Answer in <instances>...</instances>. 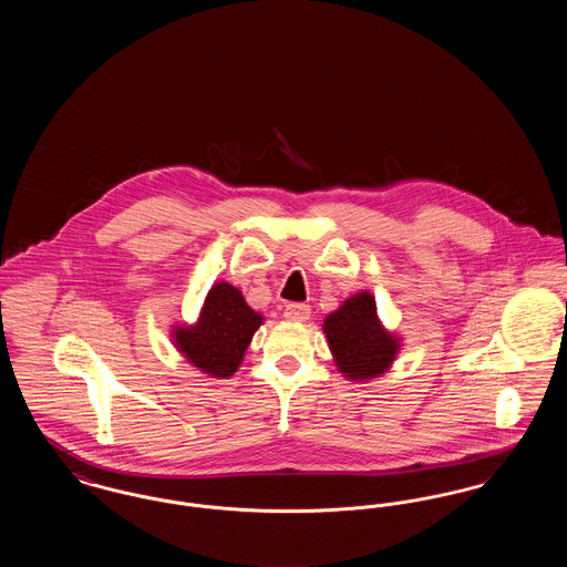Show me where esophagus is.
<instances>
[{"label":"esophagus","mask_w":567,"mask_h":567,"mask_svg":"<svg viewBox=\"0 0 567 567\" xmlns=\"http://www.w3.org/2000/svg\"><path fill=\"white\" fill-rule=\"evenodd\" d=\"M285 317L289 321H297V323L308 321L310 319V306L308 303H287L285 306Z\"/></svg>","instance_id":"obj_1"}]
</instances>
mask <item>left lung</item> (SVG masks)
<instances>
[{
    "instance_id": "obj_1",
    "label": "left lung",
    "mask_w": 567,
    "mask_h": 567,
    "mask_svg": "<svg viewBox=\"0 0 567 567\" xmlns=\"http://www.w3.org/2000/svg\"><path fill=\"white\" fill-rule=\"evenodd\" d=\"M329 349L342 374L351 380L380 377L398 354V340L378 321L377 301L370 293L347 299L323 324Z\"/></svg>"
}]
</instances>
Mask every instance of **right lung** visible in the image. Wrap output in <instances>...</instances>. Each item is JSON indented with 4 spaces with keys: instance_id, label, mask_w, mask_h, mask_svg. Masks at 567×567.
Wrapping results in <instances>:
<instances>
[{
    "instance_id": "add662e5",
    "label": "right lung",
    "mask_w": 567,
    "mask_h": 567,
    "mask_svg": "<svg viewBox=\"0 0 567 567\" xmlns=\"http://www.w3.org/2000/svg\"><path fill=\"white\" fill-rule=\"evenodd\" d=\"M261 321L236 287L216 282L197 324L174 331L176 347L202 372L213 378L231 377L243 363L244 351Z\"/></svg>"
}]
</instances>
